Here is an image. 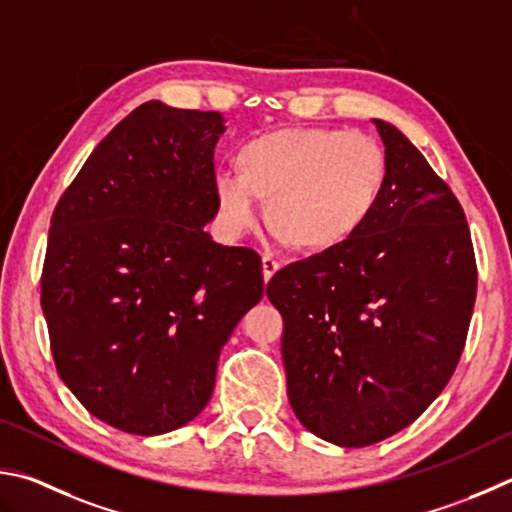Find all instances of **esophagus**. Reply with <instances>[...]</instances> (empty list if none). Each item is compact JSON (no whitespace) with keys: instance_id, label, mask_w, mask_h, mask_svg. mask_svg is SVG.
Returning a JSON list of instances; mask_svg holds the SVG:
<instances>
[{"instance_id":"obj_1","label":"esophagus","mask_w":512,"mask_h":512,"mask_svg":"<svg viewBox=\"0 0 512 512\" xmlns=\"http://www.w3.org/2000/svg\"><path fill=\"white\" fill-rule=\"evenodd\" d=\"M279 267L281 265L276 263L272 256H263V279H265V283L270 281L276 272H279Z\"/></svg>"}]
</instances>
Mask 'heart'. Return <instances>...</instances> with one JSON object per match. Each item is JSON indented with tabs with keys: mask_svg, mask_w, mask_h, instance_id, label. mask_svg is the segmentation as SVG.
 Masks as SVG:
<instances>
[{
	"mask_svg": "<svg viewBox=\"0 0 512 512\" xmlns=\"http://www.w3.org/2000/svg\"><path fill=\"white\" fill-rule=\"evenodd\" d=\"M238 173L213 177L222 229L240 236L258 222L306 254H328L360 236L389 184V157L369 134L279 128L242 143Z\"/></svg>",
	"mask_w": 512,
	"mask_h": 512,
	"instance_id": "obj_1",
	"label": "heart"
}]
</instances>
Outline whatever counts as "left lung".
I'll return each instance as SVG.
<instances>
[{
  "mask_svg": "<svg viewBox=\"0 0 512 512\" xmlns=\"http://www.w3.org/2000/svg\"><path fill=\"white\" fill-rule=\"evenodd\" d=\"M373 123L389 157L373 220L267 283L283 315L294 416L339 447L384 441L432 405L459 364L477 297L459 200L396 125Z\"/></svg>",
  "mask_w": 512,
  "mask_h": 512,
  "instance_id": "obj_1",
  "label": "left lung"
}]
</instances>
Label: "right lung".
Segmentation results:
<instances>
[{"label": "right lung", "instance_id": "add662e5", "mask_svg": "<svg viewBox=\"0 0 512 512\" xmlns=\"http://www.w3.org/2000/svg\"><path fill=\"white\" fill-rule=\"evenodd\" d=\"M220 112L148 101L98 143L53 211L42 312L67 389L121 432L200 414L222 346L263 299L256 251L204 231L218 213Z\"/></svg>", "mask_w": 512, "mask_h": 512}]
</instances>
